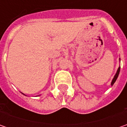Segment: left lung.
<instances>
[{
	"label": "left lung",
	"instance_id": "1",
	"mask_svg": "<svg viewBox=\"0 0 127 127\" xmlns=\"http://www.w3.org/2000/svg\"><path fill=\"white\" fill-rule=\"evenodd\" d=\"M120 67H119V68H118V70L117 71V73L115 74V77H114V78H113V80L112 81V83H111V85H113V84L115 83V81L117 80V77L119 76V73H120Z\"/></svg>",
	"mask_w": 127,
	"mask_h": 127
}]
</instances>
